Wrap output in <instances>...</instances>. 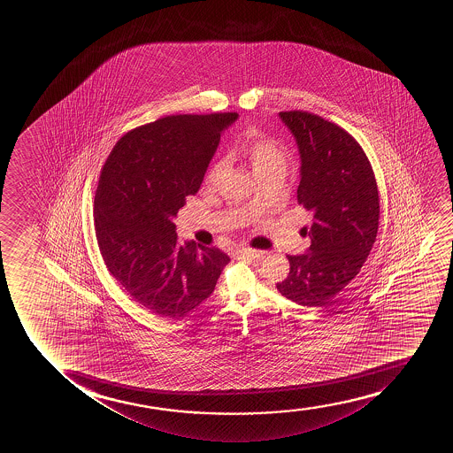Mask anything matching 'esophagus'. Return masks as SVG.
Masks as SVG:
<instances>
[{
    "label": "esophagus",
    "instance_id": "1",
    "mask_svg": "<svg viewBox=\"0 0 453 453\" xmlns=\"http://www.w3.org/2000/svg\"><path fill=\"white\" fill-rule=\"evenodd\" d=\"M235 254L236 257H242V258H260V257L265 255V252L263 250H257V249L242 248L236 249Z\"/></svg>",
    "mask_w": 453,
    "mask_h": 453
}]
</instances>
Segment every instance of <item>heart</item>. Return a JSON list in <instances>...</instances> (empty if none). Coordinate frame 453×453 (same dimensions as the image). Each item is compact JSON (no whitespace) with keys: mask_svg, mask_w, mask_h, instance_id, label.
<instances>
[{"mask_svg":"<svg viewBox=\"0 0 453 453\" xmlns=\"http://www.w3.org/2000/svg\"><path fill=\"white\" fill-rule=\"evenodd\" d=\"M244 153L254 167L255 173H261L273 167H286V153L279 142L269 137H250L244 143ZM226 168V161L218 159L207 170L205 180L217 182Z\"/></svg>","mask_w":453,"mask_h":453,"instance_id":"b5f03b06","label":"heart"}]
</instances>
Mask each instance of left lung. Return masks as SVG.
Instances as JSON below:
<instances>
[{"label":"left lung","instance_id":"1","mask_svg":"<svg viewBox=\"0 0 453 453\" xmlns=\"http://www.w3.org/2000/svg\"><path fill=\"white\" fill-rule=\"evenodd\" d=\"M297 141L302 167L298 204L314 213L308 254L288 255L281 296L302 306H322L359 273L379 227V192L372 164L342 127L314 112L281 111Z\"/></svg>","mask_w":453,"mask_h":453}]
</instances>
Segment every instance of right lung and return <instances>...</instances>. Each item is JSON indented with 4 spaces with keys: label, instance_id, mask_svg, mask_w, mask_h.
Listing matches in <instances>:
<instances>
[{
    "label": "right lung",
    "instance_id": "obj_1",
    "mask_svg": "<svg viewBox=\"0 0 453 453\" xmlns=\"http://www.w3.org/2000/svg\"><path fill=\"white\" fill-rule=\"evenodd\" d=\"M236 112L176 114L125 133L100 170L94 229L108 271L134 302L180 319L211 296L227 255L180 244L173 219L198 192Z\"/></svg>",
    "mask_w": 453,
    "mask_h": 453
}]
</instances>
